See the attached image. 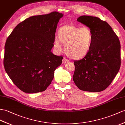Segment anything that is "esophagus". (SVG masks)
<instances>
[{"mask_svg": "<svg viewBox=\"0 0 125 125\" xmlns=\"http://www.w3.org/2000/svg\"><path fill=\"white\" fill-rule=\"evenodd\" d=\"M68 62H69V60L68 59H67L66 58H63V59H62V63H63V64H65V63H67Z\"/></svg>", "mask_w": 125, "mask_h": 125, "instance_id": "34e87169", "label": "esophagus"}]
</instances>
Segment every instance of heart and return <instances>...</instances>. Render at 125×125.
I'll return each instance as SVG.
<instances>
[{"label":"heart","instance_id":"b5f03b06","mask_svg":"<svg viewBox=\"0 0 125 125\" xmlns=\"http://www.w3.org/2000/svg\"><path fill=\"white\" fill-rule=\"evenodd\" d=\"M58 39L53 46L58 51L62 50V44L65 45L67 55L71 59L83 58L89 53L93 44V34L89 27H81L69 24L59 27Z\"/></svg>","mask_w":125,"mask_h":125}]
</instances>
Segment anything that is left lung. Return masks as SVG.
Segmentation results:
<instances>
[{
    "instance_id": "1",
    "label": "left lung",
    "mask_w": 125,
    "mask_h": 125,
    "mask_svg": "<svg viewBox=\"0 0 125 125\" xmlns=\"http://www.w3.org/2000/svg\"><path fill=\"white\" fill-rule=\"evenodd\" d=\"M77 21L91 30L93 44L86 56L74 62L73 81L81 90L101 92L109 86L119 71V40L108 23L98 17L84 15Z\"/></svg>"
}]
</instances>
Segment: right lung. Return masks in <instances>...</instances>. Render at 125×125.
I'll return each mask as SVG.
<instances>
[{
	"label": "right lung",
	"mask_w": 125,
	"mask_h": 125,
	"mask_svg": "<svg viewBox=\"0 0 125 125\" xmlns=\"http://www.w3.org/2000/svg\"><path fill=\"white\" fill-rule=\"evenodd\" d=\"M57 11L31 16L21 22L5 45L4 65L8 75L19 89L27 93L43 92L51 84L63 57L51 49L59 20Z\"/></svg>",
	"instance_id": "1"
}]
</instances>
